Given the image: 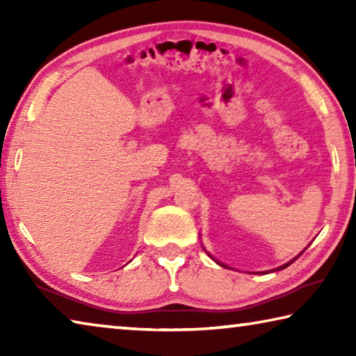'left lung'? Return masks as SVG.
I'll use <instances>...</instances> for the list:
<instances>
[{"label":"left lung","instance_id":"obj_1","mask_svg":"<svg viewBox=\"0 0 356 356\" xmlns=\"http://www.w3.org/2000/svg\"><path fill=\"white\" fill-rule=\"evenodd\" d=\"M204 250H206V248H204ZM206 252H207V254H209V251H206ZM301 252H303V251H301ZM301 252H300V254H301ZM300 254H298V256H300ZM209 256H210V254H209ZM298 256H297V257H298ZM210 257H212V256H210ZM297 257H293V259H292V261H289L287 264H284V265H281V267H278V268H273V272H275V270H282V268H286V267H289V265H291V264H292V262H293V261H295V259H297ZM212 259H213V261H215L216 264H218V265H221V267H226V268H227V265H225V264H221L220 261H216V259H215V257H212ZM265 273H268V272H265Z\"/></svg>","mask_w":356,"mask_h":356}]
</instances>
